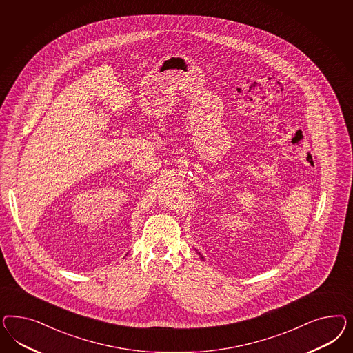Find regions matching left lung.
I'll return each mask as SVG.
<instances>
[{
  "label": "left lung",
  "mask_w": 353,
  "mask_h": 353,
  "mask_svg": "<svg viewBox=\"0 0 353 353\" xmlns=\"http://www.w3.org/2000/svg\"><path fill=\"white\" fill-rule=\"evenodd\" d=\"M202 259H203V257H202Z\"/></svg>",
  "instance_id": "left-lung-1"
}]
</instances>
